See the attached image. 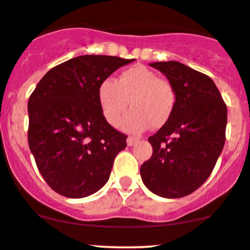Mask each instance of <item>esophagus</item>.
<instances>
[{"mask_svg":"<svg viewBox=\"0 0 250 250\" xmlns=\"http://www.w3.org/2000/svg\"><path fill=\"white\" fill-rule=\"evenodd\" d=\"M138 138H135V137H128L127 138V144H128V146H132V145H134L135 143L138 142Z\"/></svg>","mask_w":250,"mask_h":250,"instance_id":"34e87169","label":"esophagus"}]
</instances>
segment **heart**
<instances>
[{
  "instance_id": "heart-1",
  "label": "heart",
  "mask_w": 250,
  "mask_h": 250,
  "mask_svg": "<svg viewBox=\"0 0 250 250\" xmlns=\"http://www.w3.org/2000/svg\"><path fill=\"white\" fill-rule=\"evenodd\" d=\"M98 100L104 117L112 125L122 120L129 101L132 110L123 120L122 127L128 132L139 133L149 125H164L173 113L177 95L168 79L157 77L144 66H134L123 71L115 82H101Z\"/></svg>"
}]
</instances>
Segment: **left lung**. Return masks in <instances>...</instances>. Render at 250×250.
<instances>
[{
  "mask_svg": "<svg viewBox=\"0 0 250 250\" xmlns=\"http://www.w3.org/2000/svg\"><path fill=\"white\" fill-rule=\"evenodd\" d=\"M174 86L171 118L149 137L152 156L140 167L143 183L162 198H182L211 174L226 139L227 107L212 79L176 61L155 62Z\"/></svg>",
  "mask_w": 250,
  "mask_h": 250,
  "instance_id": "obj_1",
  "label": "left lung"
}]
</instances>
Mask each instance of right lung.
<instances>
[{
  "mask_svg": "<svg viewBox=\"0 0 250 250\" xmlns=\"http://www.w3.org/2000/svg\"><path fill=\"white\" fill-rule=\"evenodd\" d=\"M132 60L84 55L53 67L29 98L28 143L46 183L67 198H85L108 181L127 135L111 127L98 88Z\"/></svg>",
  "mask_w": 250,
  "mask_h": 250,
  "instance_id": "add662e5",
  "label": "right lung"
}]
</instances>
